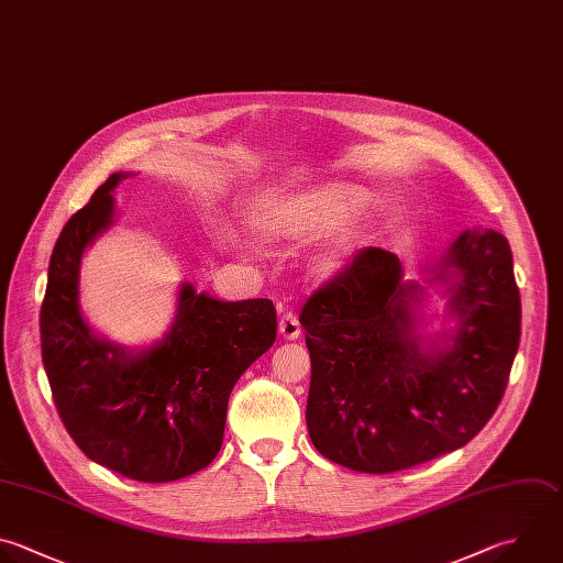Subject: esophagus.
<instances>
[{"label":"esophagus","instance_id":"1","mask_svg":"<svg viewBox=\"0 0 563 563\" xmlns=\"http://www.w3.org/2000/svg\"><path fill=\"white\" fill-rule=\"evenodd\" d=\"M279 332H282L284 339H288V341L299 339L301 325H299V319H297V314H295L292 310H288V312L282 314V319H279Z\"/></svg>","mask_w":563,"mask_h":563}]
</instances>
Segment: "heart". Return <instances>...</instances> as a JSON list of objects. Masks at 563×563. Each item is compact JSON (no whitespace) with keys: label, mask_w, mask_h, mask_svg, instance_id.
I'll return each mask as SVG.
<instances>
[{"label":"heart","mask_w":563,"mask_h":563,"mask_svg":"<svg viewBox=\"0 0 563 563\" xmlns=\"http://www.w3.org/2000/svg\"><path fill=\"white\" fill-rule=\"evenodd\" d=\"M367 202V191L350 183H323L290 194L271 205L266 224L279 238L303 240L328 233L347 222ZM356 231H345L323 255L325 266H334L339 257L352 249Z\"/></svg>","instance_id":"heart-1"}]
</instances>
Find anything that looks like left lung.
<instances>
[{
  "instance_id": "8db88e82",
  "label": "left lung",
  "mask_w": 563,
  "mask_h": 563,
  "mask_svg": "<svg viewBox=\"0 0 563 563\" xmlns=\"http://www.w3.org/2000/svg\"><path fill=\"white\" fill-rule=\"evenodd\" d=\"M452 273L449 274L448 271ZM394 253L367 246L301 308L312 376L306 422L328 460L394 473L464 446L495 413L519 347L521 301L506 238L464 231L433 279L457 277L451 345L422 350L416 284Z\"/></svg>"
}]
</instances>
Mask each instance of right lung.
Wrapping results in <instances>:
<instances>
[{"mask_svg":"<svg viewBox=\"0 0 563 563\" xmlns=\"http://www.w3.org/2000/svg\"><path fill=\"white\" fill-rule=\"evenodd\" d=\"M112 174L64 227L40 314L59 418L95 462L139 482L187 477L218 455L233 385L277 336L271 299L218 301L183 284L172 332L132 354L97 339L79 310V264L112 224Z\"/></svg>","mask_w":563,"mask_h":563,"instance_id":"right-lung-1","label":"right lung"}]
</instances>
